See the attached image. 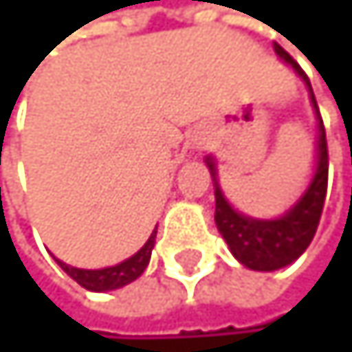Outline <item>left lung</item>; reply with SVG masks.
Returning <instances> with one entry per match:
<instances>
[{"mask_svg":"<svg viewBox=\"0 0 352 352\" xmlns=\"http://www.w3.org/2000/svg\"><path fill=\"white\" fill-rule=\"evenodd\" d=\"M276 52L284 61L291 63L298 70V74L309 83V76L300 70L296 59L276 43ZM311 87V83H309ZM313 92V90H311ZM315 110L318 101L311 94ZM320 116V110H318ZM211 176L216 180V167L214 161H207ZM327 187H329V145H327V130H324L322 116H320V141H318V169H315L313 183L302 196L300 203L293 207L284 218L280 220H253L247 216H240L238 211L229 207V203L222 196V191L216 183V227L227 240L231 253L242 262L245 267L253 271H276L291 265L298 260L311 240L315 236L322 218L324 200H327Z\"/></svg>","mask_w":352,"mask_h":352,"instance_id":"1","label":"left lung"}]
</instances>
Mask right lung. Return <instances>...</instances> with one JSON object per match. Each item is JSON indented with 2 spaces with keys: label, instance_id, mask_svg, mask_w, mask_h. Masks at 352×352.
<instances>
[{
  "label": "right lung",
  "instance_id": "right-lung-1",
  "mask_svg": "<svg viewBox=\"0 0 352 352\" xmlns=\"http://www.w3.org/2000/svg\"><path fill=\"white\" fill-rule=\"evenodd\" d=\"M154 238H156V231L149 240L143 245V249L134 253L130 260L121 262L116 267H107V269H96V271H85V269H74L59 262V267L68 273L72 280H76L81 284L83 289L87 291H112V289H121L125 284L134 282L141 273L145 271V267L149 265V258H152V247H154Z\"/></svg>",
  "mask_w": 352,
  "mask_h": 352
}]
</instances>
